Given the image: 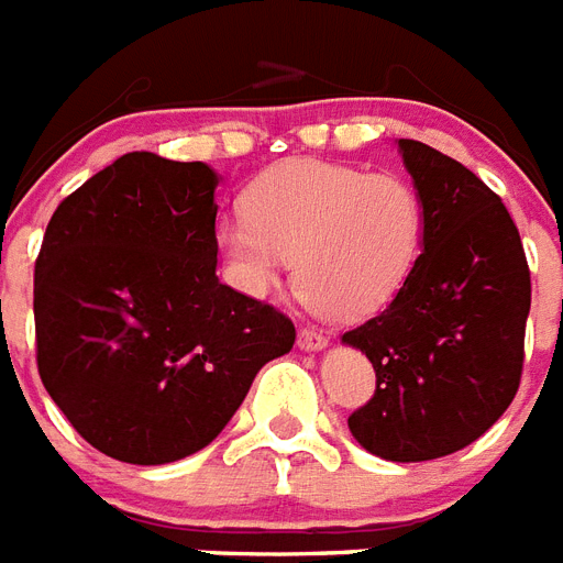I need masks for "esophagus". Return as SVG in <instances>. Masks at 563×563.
I'll return each mask as SVG.
<instances>
[{
    "label": "esophagus",
    "instance_id": "34e87169",
    "mask_svg": "<svg viewBox=\"0 0 563 563\" xmlns=\"http://www.w3.org/2000/svg\"><path fill=\"white\" fill-rule=\"evenodd\" d=\"M328 336L322 331H313V328H302L299 331V349L305 352H319V349H325Z\"/></svg>",
    "mask_w": 563,
    "mask_h": 563
}]
</instances>
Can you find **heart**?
<instances>
[{
	"mask_svg": "<svg viewBox=\"0 0 563 563\" xmlns=\"http://www.w3.org/2000/svg\"><path fill=\"white\" fill-rule=\"evenodd\" d=\"M241 203L244 218L218 229L232 282L264 296L294 258L296 290L336 322L384 310L421 255L424 203L398 174L290 159L258 174Z\"/></svg>",
	"mask_w": 563,
	"mask_h": 563,
	"instance_id": "b5f03b06",
	"label": "heart"
}]
</instances>
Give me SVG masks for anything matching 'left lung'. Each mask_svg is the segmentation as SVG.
<instances>
[{"label": "left lung", "mask_w": 563, "mask_h": 563, "mask_svg": "<svg viewBox=\"0 0 563 563\" xmlns=\"http://www.w3.org/2000/svg\"><path fill=\"white\" fill-rule=\"evenodd\" d=\"M398 147L424 203V250L384 313L343 334L377 377L349 430L380 460L427 462L476 442L515 401L532 282L500 197L424 142Z\"/></svg>", "instance_id": "1"}]
</instances>
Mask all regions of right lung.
I'll list each match as a JSON object with an SVG mask.
<instances>
[{
    "mask_svg": "<svg viewBox=\"0 0 563 563\" xmlns=\"http://www.w3.org/2000/svg\"><path fill=\"white\" fill-rule=\"evenodd\" d=\"M218 174L124 154L52 214L34 264L37 368L96 451L165 465L203 451L294 322L220 285Z\"/></svg>",
    "mask_w": 563,
    "mask_h": 563,
    "instance_id": "add662e5",
    "label": "right lung"
}]
</instances>
